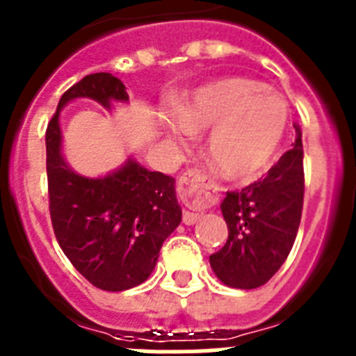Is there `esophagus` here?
I'll list each match as a JSON object with an SVG mask.
<instances>
[{"instance_id": "34e87169", "label": "esophagus", "mask_w": 356, "mask_h": 356, "mask_svg": "<svg viewBox=\"0 0 356 356\" xmlns=\"http://www.w3.org/2000/svg\"><path fill=\"white\" fill-rule=\"evenodd\" d=\"M207 176L205 172L200 169H188L178 180V196L184 203L191 207H207L209 200H207V188H205ZM201 213L191 212L185 210L184 212V222L185 225H194L200 221Z\"/></svg>"}]
</instances>
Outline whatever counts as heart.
Segmentation results:
<instances>
[{
    "label": "heart",
    "mask_w": 356,
    "mask_h": 356,
    "mask_svg": "<svg viewBox=\"0 0 356 356\" xmlns=\"http://www.w3.org/2000/svg\"><path fill=\"white\" fill-rule=\"evenodd\" d=\"M172 124L188 143L194 130H209L207 155L229 180H251L275 159L289 121L285 97L248 78H225L196 90Z\"/></svg>",
    "instance_id": "heart-1"
}]
</instances>
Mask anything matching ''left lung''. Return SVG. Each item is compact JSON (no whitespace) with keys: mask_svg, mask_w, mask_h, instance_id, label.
<instances>
[{"mask_svg":"<svg viewBox=\"0 0 356 356\" xmlns=\"http://www.w3.org/2000/svg\"><path fill=\"white\" fill-rule=\"evenodd\" d=\"M294 128V147L280 156L264 178L238 193H226L222 200L228 241L210 254V266L228 287H262L291 253L305 194L303 143L301 130Z\"/></svg>","mask_w":356,"mask_h":356,"instance_id":"obj_1","label":"left lung"}]
</instances>
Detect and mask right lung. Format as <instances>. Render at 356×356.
Returning a JSON list of instances; mask_svg holds the SVG:
<instances>
[{"label": "right lung", "instance_id": "right-lung-1", "mask_svg": "<svg viewBox=\"0 0 356 356\" xmlns=\"http://www.w3.org/2000/svg\"><path fill=\"white\" fill-rule=\"evenodd\" d=\"M76 97L110 108L128 102L119 78L94 72L62 94L46 130L49 213L55 237L76 271L102 291L119 292L149 278L163 241L181 221L175 178L147 171L135 160L103 176L87 178L62 156L60 110Z\"/></svg>", "mask_w": 356, "mask_h": 356}]
</instances>
